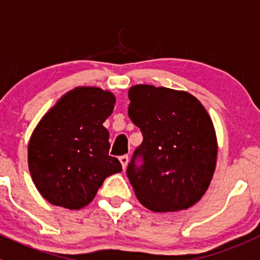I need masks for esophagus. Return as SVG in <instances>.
<instances>
[{
    "mask_svg": "<svg viewBox=\"0 0 260 260\" xmlns=\"http://www.w3.org/2000/svg\"><path fill=\"white\" fill-rule=\"evenodd\" d=\"M128 155H121V156H119V160H120V163H121V167H123V170H124L125 167H127V165H128Z\"/></svg>",
    "mask_w": 260,
    "mask_h": 260,
    "instance_id": "34e87169",
    "label": "esophagus"
}]
</instances>
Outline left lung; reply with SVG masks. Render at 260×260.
<instances>
[{
    "label": "left lung",
    "instance_id": "1",
    "mask_svg": "<svg viewBox=\"0 0 260 260\" xmlns=\"http://www.w3.org/2000/svg\"><path fill=\"white\" fill-rule=\"evenodd\" d=\"M128 115L142 133L127 167L136 197L155 212L185 210L201 200L216 165L209 114L186 92L136 85Z\"/></svg>",
    "mask_w": 260,
    "mask_h": 260
}]
</instances>
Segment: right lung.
I'll return each instance as SVG.
<instances>
[{"mask_svg": "<svg viewBox=\"0 0 260 260\" xmlns=\"http://www.w3.org/2000/svg\"><path fill=\"white\" fill-rule=\"evenodd\" d=\"M115 97L100 88H76L41 119L28 145V167L48 202L79 210L93 201L110 175L121 171L109 155Z\"/></svg>", "mask_w": 260, "mask_h": 260, "instance_id": "right-lung-1", "label": "right lung"}]
</instances>
